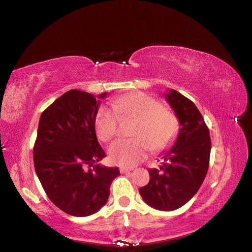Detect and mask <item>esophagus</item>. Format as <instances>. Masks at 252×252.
I'll return each mask as SVG.
<instances>
[{
    "label": "esophagus",
    "instance_id": "1",
    "mask_svg": "<svg viewBox=\"0 0 252 252\" xmlns=\"http://www.w3.org/2000/svg\"><path fill=\"white\" fill-rule=\"evenodd\" d=\"M133 168H127V167H121L120 168V172L122 173V174H126V173H129L130 171H132Z\"/></svg>",
    "mask_w": 252,
    "mask_h": 252
}]
</instances>
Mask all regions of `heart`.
Returning a JSON list of instances; mask_svg holds the SVG:
<instances>
[{
    "instance_id": "heart-1",
    "label": "heart",
    "mask_w": 252,
    "mask_h": 252,
    "mask_svg": "<svg viewBox=\"0 0 252 252\" xmlns=\"http://www.w3.org/2000/svg\"><path fill=\"white\" fill-rule=\"evenodd\" d=\"M111 107L99 109L94 121L98 137L108 142L117 134L120 114L137 120L133 138H120L108 149L110 159L121 166L132 167L144 159L150 149L160 150L177 134L178 121L161 103L143 93L121 96Z\"/></svg>"
}]
</instances>
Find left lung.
<instances>
[{
  "mask_svg": "<svg viewBox=\"0 0 252 252\" xmlns=\"http://www.w3.org/2000/svg\"><path fill=\"white\" fill-rule=\"evenodd\" d=\"M164 97L179 121V132L172 148L162 154L159 169L149 170V184L140 194L153 209L170 212L185 205L200 189L212 146L209 128L195 104L175 90Z\"/></svg>",
  "mask_w": 252,
  "mask_h": 252,
  "instance_id": "left-lung-1",
  "label": "left lung"
}]
</instances>
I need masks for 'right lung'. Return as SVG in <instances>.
<instances>
[{"mask_svg": "<svg viewBox=\"0 0 252 252\" xmlns=\"http://www.w3.org/2000/svg\"><path fill=\"white\" fill-rule=\"evenodd\" d=\"M100 103L90 93L71 90L42 112L38 123L33 149L36 175L50 200L75 217L97 213L120 175L117 167L98 163L106 156L94 130Z\"/></svg>", "mask_w": 252, "mask_h": 252, "instance_id": "obj_1", "label": "right lung"}]
</instances>
